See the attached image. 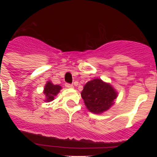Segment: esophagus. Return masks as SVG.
<instances>
[{
  "instance_id": "1",
  "label": "esophagus",
  "mask_w": 157,
  "mask_h": 157,
  "mask_svg": "<svg viewBox=\"0 0 157 157\" xmlns=\"http://www.w3.org/2000/svg\"><path fill=\"white\" fill-rule=\"evenodd\" d=\"M65 86H66L67 88H73L74 86L72 85V84H70V83H66V84H65Z\"/></svg>"
}]
</instances>
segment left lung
I'll use <instances>...</instances> for the list:
<instances>
[{"mask_svg": "<svg viewBox=\"0 0 157 157\" xmlns=\"http://www.w3.org/2000/svg\"><path fill=\"white\" fill-rule=\"evenodd\" d=\"M81 96L90 112L101 114L114 105L117 92L109 83L94 78L84 86Z\"/></svg>", "mask_w": 157, "mask_h": 157, "instance_id": "obj_1", "label": "left lung"}]
</instances>
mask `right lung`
I'll use <instances>...</instances> for the list:
<instances>
[{
	"instance_id": "obj_1",
	"label": "right lung",
	"mask_w": 157,
	"mask_h": 157,
	"mask_svg": "<svg viewBox=\"0 0 157 157\" xmlns=\"http://www.w3.org/2000/svg\"><path fill=\"white\" fill-rule=\"evenodd\" d=\"M62 87L59 85H54L52 82H47L44 88V94L45 96V101H52L54 100V97L59 92Z\"/></svg>"
}]
</instances>
